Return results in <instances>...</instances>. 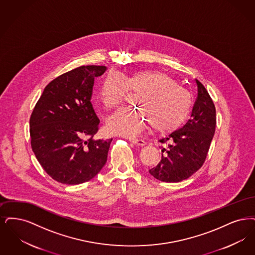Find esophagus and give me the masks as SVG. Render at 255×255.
Instances as JSON below:
<instances>
[{
  "mask_svg": "<svg viewBox=\"0 0 255 255\" xmlns=\"http://www.w3.org/2000/svg\"><path fill=\"white\" fill-rule=\"evenodd\" d=\"M128 141L129 142H131L132 144H136V145H144L145 143H144V140H142V139H138V138H128Z\"/></svg>",
  "mask_w": 255,
  "mask_h": 255,
  "instance_id": "esophagus-1",
  "label": "esophagus"
}]
</instances>
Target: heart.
Returning <instances> with one entry per match:
<instances>
[{"label": "heart", "instance_id": "b5f03b06", "mask_svg": "<svg viewBox=\"0 0 255 255\" xmlns=\"http://www.w3.org/2000/svg\"><path fill=\"white\" fill-rule=\"evenodd\" d=\"M128 90L138 93L134 104L139 109H121L111 115L108 120L111 132L135 136L149 123L158 131H169L184 122L191 110L192 99L188 90L155 70H141L126 79L110 73L101 84L100 99L106 108H116Z\"/></svg>", "mask_w": 255, "mask_h": 255}]
</instances>
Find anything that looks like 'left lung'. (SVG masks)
<instances>
[{
  "label": "left lung",
  "instance_id": "1",
  "mask_svg": "<svg viewBox=\"0 0 255 255\" xmlns=\"http://www.w3.org/2000/svg\"><path fill=\"white\" fill-rule=\"evenodd\" d=\"M198 96L184 127L160 139L166 147L157 166L148 172L162 182L176 183L190 177L203 166L215 132L216 111L206 88L196 80Z\"/></svg>",
  "mask_w": 255,
  "mask_h": 255
}]
</instances>
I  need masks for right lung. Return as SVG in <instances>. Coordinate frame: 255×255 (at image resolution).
<instances>
[{
    "label": "right lung",
    "mask_w": 255,
    "mask_h": 255,
    "mask_svg": "<svg viewBox=\"0 0 255 255\" xmlns=\"http://www.w3.org/2000/svg\"><path fill=\"white\" fill-rule=\"evenodd\" d=\"M106 70L104 66H82L55 78L32 111V150L44 171L59 183L88 182L107 163L112 138L93 139L100 120L90 102L94 79Z\"/></svg>",
    "instance_id": "obj_1"
}]
</instances>
